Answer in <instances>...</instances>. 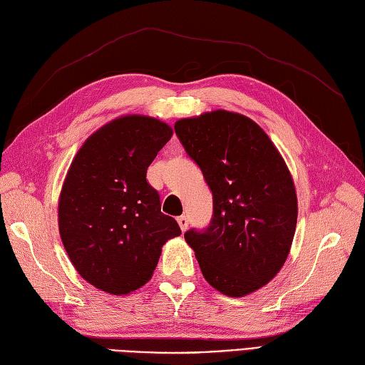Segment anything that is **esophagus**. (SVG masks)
I'll return each mask as SVG.
<instances>
[{"label": "esophagus", "mask_w": 365, "mask_h": 365, "mask_svg": "<svg viewBox=\"0 0 365 365\" xmlns=\"http://www.w3.org/2000/svg\"><path fill=\"white\" fill-rule=\"evenodd\" d=\"M177 222H178V226H180V229L185 232L188 229V218L185 215H182V216H178L177 218Z\"/></svg>", "instance_id": "obj_1"}]
</instances>
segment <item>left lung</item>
<instances>
[{
	"label": "left lung",
	"mask_w": 365,
	"mask_h": 365,
	"mask_svg": "<svg viewBox=\"0 0 365 365\" xmlns=\"http://www.w3.org/2000/svg\"><path fill=\"white\" fill-rule=\"evenodd\" d=\"M174 130L213 195L210 224L185 240L208 284L245 297L268 284L290 252L298 218L292 175L246 115L218 110L177 120Z\"/></svg>",
	"instance_id": "8db88e82"
}]
</instances>
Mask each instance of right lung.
<instances>
[{
    "instance_id": "1",
    "label": "right lung",
    "mask_w": 365,
    "mask_h": 365,
    "mask_svg": "<svg viewBox=\"0 0 365 365\" xmlns=\"http://www.w3.org/2000/svg\"><path fill=\"white\" fill-rule=\"evenodd\" d=\"M170 136L158 119L123 115L89 136L72 161L59 196V234L76 271L100 290H138L152 277L161 246L182 234L145 178Z\"/></svg>"
}]
</instances>
